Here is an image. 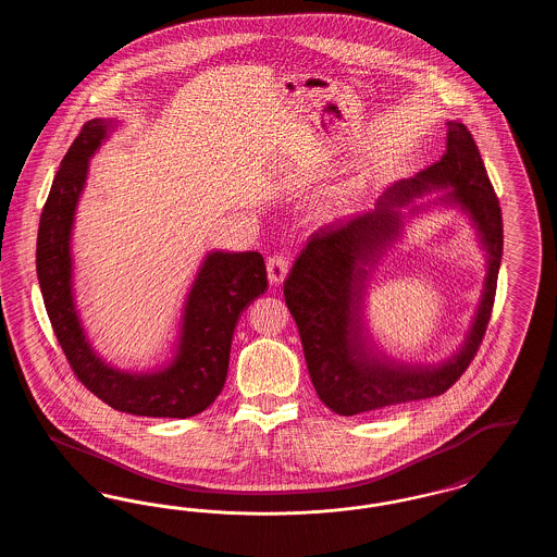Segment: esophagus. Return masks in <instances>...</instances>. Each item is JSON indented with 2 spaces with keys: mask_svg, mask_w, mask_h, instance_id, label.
I'll list each match as a JSON object with an SVG mask.
<instances>
[{
  "mask_svg": "<svg viewBox=\"0 0 557 557\" xmlns=\"http://www.w3.org/2000/svg\"><path fill=\"white\" fill-rule=\"evenodd\" d=\"M288 269H290V263H288V259L284 255H273L267 261V275H269V280L273 284H282L284 277L288 275Z\"/></svg>",
  "mask_w": 557,
  "mask_h": 557,
  "instance_id": "34e87169",
  "label": "esophagus"
}]
</instances>
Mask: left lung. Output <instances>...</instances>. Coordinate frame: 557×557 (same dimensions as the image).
<instances>
[{"label":"left lung","mask_w":557,"mask_h":557,"mask_svg":"<svg viewBox=\"0 0 557 557\" xmlns=\"http://www.w3.org/2000/svg\"><path fill=\"white\" fill-rule=\"evenodd\" d=\"M447 127L443 159L413 180L388 187L373 211L315 232L284 282L311 382L319 398L338 416H359L447 393L468 370L484 338L504 252L502 207L472 133L455 121ZM436 186L451 187L442 201L457 203L471 214L487 250V280L478 318L465 346L441 367L382 362L370 355L360 336L370 267L397 236L399 215L394 207Z\"/></svg>","instance_id":"8db88e82"}]
</instances>
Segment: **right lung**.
<instances>
[{
    "label": "right lung",
    "mask_w": 557,
    "mask_h": 557,
    "mask_svg": "<svg viewBox=\"0 0 557 557\" xmlns=\"http://www.w3.org/2000/svg\"><path fill=\"white\" fill-rule=\"evenodd\" d=\"M114 125L110 119L87 121L60 162L39 219V288L53 334L87 391L116 411L184 420L205 411L223 391L239 313L267 290L265 261L259 252H209L187 294L171 366L146 373L107 366L87 343L75 309L71 234L89 159Z\"/></svg>",
    "instance_id": "1"
}]
</instances>
